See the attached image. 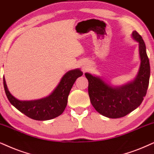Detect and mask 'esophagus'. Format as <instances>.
I'll list each match as a JSON object with an SVG mask.
<instances>
[{
	"label": "esophagus",
	"mask_w": 154,
	"mask_h": 154,
	"mask_svg": "<svg viewBox=\"0 0 154 154\" xmlns=\"http://www.w3.org/2000/svg\"><path fill=\"white\" fill-rule=\"evenodd\" d=\"M85 69H87V68H85Z\"/></svg>",
	"instance_id": "1"
}]
</instances>
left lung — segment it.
Wrapping results in <instances>:
<instances>
[{"label":"left lung","mask_w":154,"mask_h":154,"mask_svg":"<svg viewBox=\"0 0 154 154\" xmlns=\"http://www.w3.org/2000/svg\"><path fill=\"white\" fill-rule=\"evenodd\" d=\"M131 35L139 42L141 60L139 72L133 81L120 87H112L100 77L85 73L91 104L106 117L117 119L127 115L140 106L146 94L150 77L149 60L142 37L137 31H133Z\"/></svg>","instance_id":"1"}]
</instances>
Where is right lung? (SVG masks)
<instances>
[{
  "instance_id": "1",
  "label": "right lung",
  "mask_w": 154,
  "mask_h": 154,
  "mask_svg": "<svg viewBox=\"0 0 154 154\" xmlns=\"http://www.w3.org/2000/svg\"><path fill=\"white\" fill-rule=\"evenodd\" d=\"M82 75L83 72L79 69L67 72L49 96L37 100H17L10 93L4 77L3 85L9 102L17 110L32 119L45 121L52 119L63 114L67 104L68 96L74 83Z\"/></svg>"
}]
</instances>
